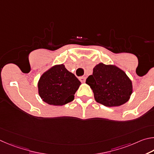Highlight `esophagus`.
I'll return each mask as SVG.
<instances>
[{"mask_svg":"<svg viewBox=\"0 0 154 154\" xmlns=\"http://www.w3.org/2000/svg\"><path fill=\"white\" fill-rule=\"evenodd\" d=\"M79 80H80V82L83 83V82H85V80H86V78H85V77H84V76L80 77V78H79Z\"/></svg>","mask_w":154,"mask_h":154,"instance_id":"esophagus-1","label":"esophagus"}]
</instances>
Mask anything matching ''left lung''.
Masks as SVG:
<instances>
[{
  "label": "left lung",
  "mask_w": 154,
  "mask_h": 154,
  "mask_svg": "<svg viewBox=\"0 0 154 154\" xmlns=\"http://www.w3.org/2000/svg\"><path fill=\"white\" fill-rule=\"evenodd\" d=\"M86 83L93 90L95 101L107 107L122 106L130 99L133 93L131 80L115 65H96Z\"/></svg>",
  "instance_id": "obj_1"
}]
</instances>
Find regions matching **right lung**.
Returning <instances> with one entry per match:
<instances>
[{"mask_svg":"<svg viewBox=\"0 0 154 154\" xmlns=\"http://www.w3.org/2000/svg\"><path fill=\"white\" fill-rule=\"evenodd\" d=\"M81 85L65 65H55L45 72L38 82V95L42 100L52 106H63L74 100Z\"/></svg>","mask_w":154,"mask_h":154,"instance_id":"add662e5","label":"right lung"}]
</instances>
